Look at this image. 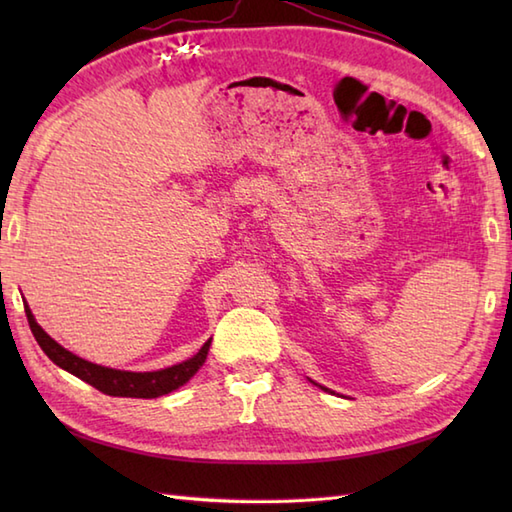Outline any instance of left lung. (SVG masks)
<instances>
[{
	"label": "left lung",
	"instance_id": "8db88e82",
	"mask_svg": "<svg viewBox=\"0 0 512 512\" xmlns=\"http://www.w3.org/2000/svg\"><path fill=\"white\" fill-rule=\"evenodd\" d=\"M325 391H328V389H325Z\"/></svg>",
	"mask_w": 512,
	"mask_h": 512
}]
</instances>
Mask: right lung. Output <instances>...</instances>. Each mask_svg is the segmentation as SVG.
<instances>
[{
    "label": "right lung",
    "instance_id": "obj_1",
    "mask_svg": "<svg viewBox=\"0 0 512 512\" xmlns=\"http://www.w3.org/2000/svg\"><path fill=\"white\" fill-rule=\"evenodd\" d=\"M26 317L39 347L46 352V356L54 365H59L61 369H65V372L85 380V383L103 391L107 396H123V398L165 396L169 391L182 387L195 372H198L206 361V354H209V345H211V339H209L200 347V352L191 356L189 361L158 369V372H123V369H112V367L90 363L85 361V358L72 354L70 350H65L63 345L50 339V334L43 332L41 325L35 321V317H32L28 303H26Z\"/></svg>",
    "mask_w": 512,
    "mask_h": 512
}]
</instances>
